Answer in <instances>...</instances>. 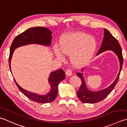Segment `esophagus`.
Listing matches in <instances>:
<instances>
[{
  "label": "esophagus",
  "mask_w": 127,
  "mask_h": 127,
  "mask_svg": "<svg viewBox=\"0 0 127 127\" xmlns=\"http://www.w3.org/2000/svg\"><path fill=\"white\" fill-rule=\"evenodd\" d=\"M65 74L66 75L68 76H70L72 75V71L70 69H67L66 72H65Z\"/></svg>",
  "instance_id": "obj_1"
}]
</instances>
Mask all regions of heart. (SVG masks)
I'll list each match as a JSON object with an SVG mask.
<instances>
[{"label": "heart", "instance_id": "b5f03b06", "mask_svg": "<svg viewBox=\"0 0 127 127\" xmlns=\"http://www.w3.org/2000/svg\"><path fill=\"white\" fill-rule=\"evenodd\" d=\"M97 42L93 37L83 32H74L65 34L59 41V48L54 51L57 58L63 60V56H70V61L75 66L88 64L95 55Z\"/></svg>", "mask_w": 127, "mask_h": 127}]
</instances>
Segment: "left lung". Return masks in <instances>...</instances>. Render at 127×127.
Returning <instances> with one entry per match:
<instances>
[{
	"instance_id": "obj_1",
	"label": "left lung",
	"mask_w": 127,
	"mask_h": 127,
	"mask_svg": "<svg viewBox=\"0 0 127 127\" xmlns=\"http://www.w3.org/2000/svg\"><path fill=\"white\" fill-rule=\"evenodd\" d=\"M106 51H112L118 57L119 61H120V70L117 77L116 78V80L113 81V83L108 88L100 91H91L89 90L87 88L83 73H77L76 75L79 76L81 80V86L78 91L77 92V95H78L79 100L84 103H95L103 100L111 93V91L113 90L117 83L122 68L123 62L122 49L117 39L112 35V34L108 30L104 29V37L103 41L101 44V47L97 53V55ZM83 70V69H82V71Z\"/></svg>"
}]
</instances>
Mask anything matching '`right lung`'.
Segmentation results:
<instances>
[{
    "label": "right lung",
    "mask_w": 127,
    "mask_h": 127,
    "mask_svg": "<svg viewBox=\"0 0 127 127\" xmlns=\"http://www.w3.org/2000/svg\"><path fill=\"white\" fill-rule=\"evenodd\" d=\"M51 34L52 32L46 27H34L27 29L25 31L17 35L12 42L10 49L9 64L11 73L10 62L15 49L30 44H41L46 46H50L52 38ZM65 78V74L62 69L52 72L48 78V82L51 85V90L44 95H38L25 90L18 85L15 79L14 81L20 91L27 97L36 102L46 103L51 102L55 100L58 94V84Z\"/></svg>",
    "instance_id": "obj_1"
}]
</instances>
